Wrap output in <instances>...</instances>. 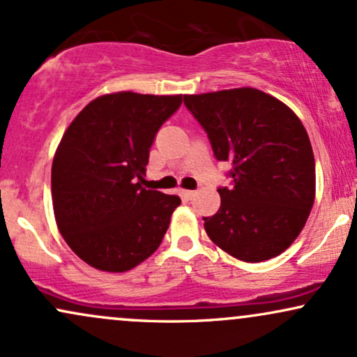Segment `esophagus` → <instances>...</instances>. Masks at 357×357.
Returning a JSON list of instances; mask_svg holds the SVG:
<instances>
[{
  "label": "esophagus",
  "instance_id": "1",
  "mask_svg": "<svg viewBox=\"0 0 357 357\" xmlns=\"http://www.w3.org/2000/svg\"><path fill=\"white\" fill-rule=\"evenodd\" d=\"M195 195H196V191H191V190H186V191H183V196H184V199H192V198H195Z\"/></svg>",
  "mask_w": 357,
  "mask_h": 357
}]
</instances>
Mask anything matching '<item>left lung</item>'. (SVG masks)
<instances>
[{
    "instance_id": "1",
    "label": "left lung",
    "mask_w": 357,
    "mask_h": 357,
    "mask_svg": "<svg viewBox=\"0 0 357 357\" xmlns=\"http://www.w3.org/2000/svg\"><path fill=\"white\" fill-rule=\"evenodd\" d=\"M218 161L231 162L220 210L204 230L238 260L280 255L304 228L315 196L312 146L301 119L257 89L184 96Z\"/></svg>"
}]
</instances>
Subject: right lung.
Listing matches in <instances>:
<instances>
[{
  "label": "right lung",
  "mask_w": 357,
  "mask_h": 357,
  "mask_svg": "<svg viewBox=\"0 0 357 357\" xmlns=\"http://www.w3.org/2000/svg\"><path fill=\"white\" fill-rule=\"evenodd\" d=\"M183 96L119 92L73 119L52 165L59 230L75 255L104 272H127L161 245L176 195L141 186L161 126Z\"/></svg>",
  "instance_id": "right-lung-1"
}]
</instances>
